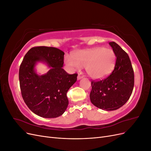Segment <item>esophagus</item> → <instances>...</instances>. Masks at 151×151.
Wrapping results in <instances>:
<instances>
[{
	"mask_svg": "<svg viewBox=\"0 0 151 151\" xmlns=\"http://www.w3.org/2000/svg\"><path fill=\"white\" fill-rule=\"evenodd\" d=\"M83 76H81V75H78V76H77V80H80V79H81L82 78H83Z\"/></svg>",
	"mask_w": 151,
	"mask_h": 151,
	"instance_id": "obj_1",
	"label": "esophagus"
}]
</instances>
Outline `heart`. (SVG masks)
Listing matches in <instances>:
<instances>
[{
  "label": "heart",
  "instance_id": "heart-1",
  "mask_svg": "<svg viewBox=\"0 0 151 151\" xmlns=\"http://www.w3.org/2000/svg\"><path fill=\"white\" fill-rule=\"evenodd\" d=\"M115 54L110 48L96 47L77 51L64 58L65 64L73 70L86 67L88 75L94 80L103 79L111 74L115 64Z\"/></svg>",
  "mask_w": 151,
  "mask_h": 151
}]
</instances>
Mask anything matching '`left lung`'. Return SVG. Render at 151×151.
<instances>
[{
    "instance_id": "obj_1",
    "label": "left lung",
    "mask_w": 151,
    "mask_h": 151,
    "mask_svg": "<svg viewBox=\"0 0 151 151\" xmlns=\"http://www.w3.org/2000/svg\"><path fill=\"white\" fill-rule=\"evenodd\" d=\"M116 57L115 68L107 78L92 81L91 101L105 111L120 108L129 99L134 86V73L128 54L115 42L109 43Z\"/></svg>"
}]
</instances>
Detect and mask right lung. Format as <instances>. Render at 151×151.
Here are the masks:
<instances>
[{
  "label": "right lung",
  "instance_id": "1",
  "mask_svg": "<svg viewBox=\"0 0 151 151\" xmlns=\"http://www.w3.org/2000/svg\"><path fill=\"white\" fill-rule=\"evenodd\" d=\"M64 52L54 47H36L27 52L20 65L19 79L21 94L30 110L41 117L61 116L68 104L67 93L77 81V74L63 69ZM39 62L50 68L39 75L35 67Z\"/></svg>",
  "mask_w": 151,
  "mask_h": 151
}]
</instances>
